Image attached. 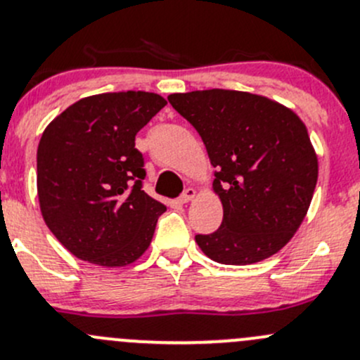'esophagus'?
<instances>
[{
  "label": "esophagus",
  "mask_w": 360,
  "mask_h": 360,
  "mask_svg": "<svg viewBox=\"0 0 360 360\" xmlns=\"http://www.w3.org/2000/svg\"><path fill=\"white\" fill-rule=\"evenodd\" d=\"M195 195H196V191L193 190V188H188V190H184L183 195H181L179 198H177V202H179V203H188V202H191L193 198H195Z\"/></svg>",
  "instance_id": "esophagus-1"
}]
</instances>
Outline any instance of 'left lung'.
I'll use <instances>...</instances> for the list:
<instances>
[{
	"instance_id": "obj_1",
	"label": "left lung",
	"mask_w": 360,
	"mask_h": 360,
	"mask_svg": "<svg viewBox=\"0 0 360 360\" xmlns=\"http://www.w3.org/2000/svg\"><path fill=\"white\" fill-rule=\"evenodd\" d=\"M169 101L202 136L224 210L215 233L196 234L198 247L228 266L274 255L300 228L316 190L319 167L305 124L245 91L174 93Z\"/></svg>"
}]
</instances>
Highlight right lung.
Returning <instances> with one entry per match:
<instances>
[{
    "instance_id": "obj_1",
    "label": "right lung",
    "mask_w": 360,
    "mask_h": 360,
    "mask_svg": "<svg viewBox=\"0 0 360 360\" xmlns=\"http://www.w3.org/2000/svg\"><path fill=\"white\" fill-rule=\"evenodd\" d=\"M167 101L146 91L82 98L48 124L37 146L44 222L72 255L103 267L136 262L165 212L141 190L139 129Z\"/></svg>"
}]
</instances>
